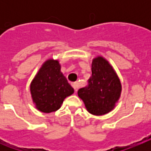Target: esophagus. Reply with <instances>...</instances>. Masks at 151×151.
<instances>
[{"label": "esophagus", "instance_id": "obj_1", "mask_svg": "<svg viewBox=\"0 0 151 151\" xmlns=\"http://www.w3.org/2000/svg\"><path fill=\"white\" fill-rule=\"evenodd\" d=\"M72 86H73V88H74L75 91H77V89H78V82H73V83H72Z\"/></svg>", "mask_w": 151, "mask_h": 151}]
</instances>
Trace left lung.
I'll use <instances>...</instances> for the list:
<instances>
[{
	"instance_id": "8db88e82",
	"label": "left lung",
	"mask_w": 151,
	"mask_h": 151,
	"mask_svg": "<svg viewBox=\"0 0 151 151\" xmlns=\"http://www.w3.org/2000/svg\"><path fill=\"white\" fill-rule=\"evenodd\" d=\"M91 73L88 85L78 91V95L89 113L104 115L115 107L120 97V80L113 66L102 57L92 60Z\"/></svg>"
}]
</instances>
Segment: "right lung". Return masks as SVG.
Listing matches in <instances>:
<instances>
[{
    "mask_svg": "<svg viewBox=\"0 0 151 151\" xmlns=\"http://www.w3.org/2000/svg\"><path fill=\"white\" fill-rule=\"evenodd\" d=\"M58 60L44 63L30 85L36 108L43 113H51L60 108L64 99L74 93V89L60 71Z\"/></svg>",
    "mask_w": 151,
    "mask_h": 151,
    "instance_id": "add662e5",
    "label": "right lung"
}]
</instances>
